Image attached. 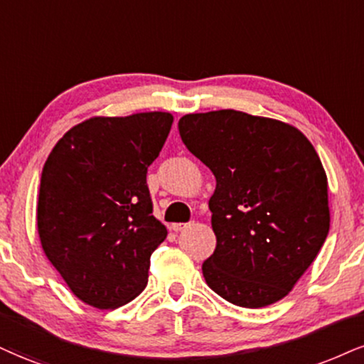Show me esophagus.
<instances>
[{"label": "esophagus", "instance_id": "obj_1", "mask_svg": "<svg viewBox=\"0 0 364 364\" xmlns=\"http://www.w3.org/2000/svg\"><path fill=\"white\" fill-rule=\"evenodd\" d=\"M187 226H189V224H187V223H175V224H172V230H173L175 232H178V231L186 230Z\"/></svg>", "mask_w": 364, "mask_h": 364}]
</instances>
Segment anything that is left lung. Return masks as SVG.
Here are the masks:
<instances>
[{
    "label": "left lung",
    "instance_id": "1",
    "mask_svg": "<svg viewBox=\"0 0 364 364\" xmlns=\"http://www.w3.org/2000/svg\"><path fill=\"white\" fill-rule=\"evenodd\" d=\"M178 133L216 177L209 209L218 245L203 263L205 284L240 307L278 302L329 232L319 155L297 128L235 109L182 116Z\"/></svg>",
    "mask_w": 364,
    "mask_h": 364
}]
</instances>
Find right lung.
I'll return each instance as SVG.
<instances>
[{
  "mask_svg": "<svg viewBox=\"0 0 364 364\" xmlns=\"http://www.w3.org/2000/svg\"><path fill=\"white\" fill-rule=\"evenodd\" d=\"M170 113L91 118L70 128L40 178L42 248L75 297L124 306L148 282L151 253L167 237L154 218L148 167L172 128Z\"/></svg>",
  "mask_w": 364,
  "mask_h": 364,
  "instance_id": "add662e5",
  "label": "right lung"
}]
</instances>
